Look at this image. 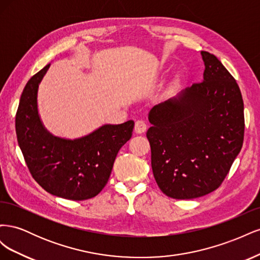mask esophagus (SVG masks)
Segmentation results:
<instances>
[{"instance_id": "esophagus-1", "label": "esophagus", "mask_w": 260, "mask_h": 260, "mask_svg": "<svg viewBox=\"0 0 260 260\" xmlns=\"http://www.w3.org/2000/svg\"><path fill=\"white\" fill-rule=\"evenodd\" d=\"M147 129V125L145 123V121L143 120H137L136 124H135V131L138 135H141V133H144Z\"/></svg>"}]
</instances>
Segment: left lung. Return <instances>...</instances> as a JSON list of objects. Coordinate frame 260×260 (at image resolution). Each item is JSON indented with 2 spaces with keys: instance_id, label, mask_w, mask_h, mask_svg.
I'll use <instances>...</instances> for the list:
<instances>
[{
  "instance_id": "1",
  "label": "left lung",
  "mask_w": 260,
  "mask_h": 260,
  "mask_svg": "<svg viewBox=\"0 0 260 260\" xmlns=\"http://www.w3.org/2000/svg\"><path fill=\"white\" fill-rule=\"evenodd\" d=\"M203 80L155 105L152 127V169L169 198L191 200L222 183L244 139V104L239 85L215 55L202 51Z\"/></svg>"
}]
</instances>
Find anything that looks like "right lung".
Wrapping results in <instances>:
<instances>
[{
	"label": "right lung",
	"instance_id": "1",
	"mask_svg": "<svg viewBox=\"0 0 260 260\" xmlns=\"http://www.w3.org/2000/svg\"><path fill=\"white\" fill-rule=\"evenodd\" d=\"M50 66L31 77L22 91L15 123L18 145L31 175L46 192L72 201L92 199L106 185L135 122L105 123L76 139L54 136L45 128L38 108L39 85Z\"/></svg>",
	"mask_w": 260,
	"mask_h": 260
}]
</instances>
